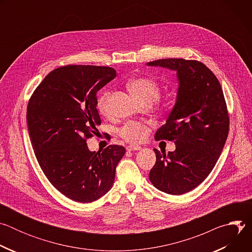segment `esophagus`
I'll list each match as a JSON object with an SVG mask.
<instances>
[{
    "instance_id": "esophagus-1",
    "label": "esophagus",
    "mask_w": 252,
    "mask_h": 252,
    "mask_svg": "<svg viewBox=\"0 0 252 252\" xmlns=\"http://www.w3.org/2000/svg\"><path fill=\"white\" fill-rule=\"evenodd\" d=\"M141 148L139 146H135V145H131V146H127L126 147V151L128 152H132V151H139Z\"/></svg>"
}]
</instances>
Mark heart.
<instances>
[{
  "mask_svg": "<svg viewBox=\"0 0 252 252\" xmlns=\"http://www.w3.org/2000/svg\"><path fill=\"white\" fill-rule=\"evenodd\" d=\"M128 89L131 94L140 103L156 101L160 95V86L157 80L149 77H139L132 79L128 83ZM111 92L100 94L96 99V107L102 114L109 112V101L111 98ZM172 99H166L161 102L163 109L171 107ZM120 136L128 142H138L145 138L148 134V127L137 122H128L119 130Z\"/></svg>",
  "mask_w": 252,
  "mask_h": 252,
  "instance_id": "heart-1",
  "label": "heart"
}]
</instances>
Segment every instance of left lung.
Segmentation results:
<instances>
[{"mask_svg":"<svg viewBox=\"0 0 252 252\" xmlns=\"http://www.w3.org/2000/svg\"><path fill=\"white\" fill-rule=\"evenodd\" d=\"M177 71L176 102L157 140H174L167 155L154 150L157 161L152 184L168 194H184L199 186L220 157L229 130V116L221 86L201 62L162 59L148 63ZM165 152V151H164Z\"/></svg>","mask_w":252,"mask_h":252,"instance_id":"left-lung-1","label":"left lung"}]
</instances>
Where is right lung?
<instances>
[{"mask_svg":"<svg viewBox=\"0 0 252 252\" xmlns=\"http://www.w3.org/2000/svg\"><path fill=\"white\" fill-rule=\"evenodd\" d=\"M117 76L110 66H60L34 90L27 106L32 147L49 182L78 202H92L111 189L126 154L111 145L90 152L87 139L100 125L96 93Z\"/></svg>","mask_w":252,"mask_h":252,"instance_id":"right-lung-1","label":"right lung"}]
</instances>
